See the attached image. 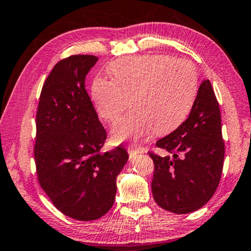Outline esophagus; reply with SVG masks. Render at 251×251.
Segmentation results:
<instances>
[{
	"label": "esophagus",
	"mask_w": 251,
	"mask_h": 251,
	"mask_svg": "<svg viewBox=\"0 0 251 251\" xmlns=\"http://www.w3.org/2000/svg\"><path fill=\"white\" fill-rule=\"evenodd\" d=\"M128 152H129V156H130V157L133 158L134 156L139 155L141 151H140L139 150H133V148H128Z\"/></svg>",
	"instance_id": "34e87169"
}]
</instances>
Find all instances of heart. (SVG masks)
<instances>
[{
    "label": "heart",
    "instance_id": "b5f03b06",
    "mask_svg": "<svg viewBox=\"0 0 251 251\" xmlns=\"http://www.w3.org/2000/svg\"><path fill=\"white\" fill-rule=\"evenodd\" d=\"M113 80L97 77L92 99L97 113L114 122L129 107L133 110L115 123V141L140 143L152 132L176 129L188 117L198 92L195 65L165 54L123 57L108 67Z\"/></svg>",
    "mask_w": 251,
    "mask_h": 251
}]
</instances>
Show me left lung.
Returning a JSON list of instances; mask_svg holds the SVG:
<instances>
[{"label": "left lung", "mask_w": 251, "mask_h": 251, "mask_svg": "<svg viewBox=\"0 0 251 251\" xmlns=\"http://www.w3.org/2000/svg\"><path fill=\"white\" fill-rule=\"evenodd\" d=\"M150 152L154 161L151 191L156 204L176 214L201 208L219 186L224 161L221 112L209 80L199 86L188 119Z\"/></svg>", "instance_id": "left-lung-1"}]
</instances>
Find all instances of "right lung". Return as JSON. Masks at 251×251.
Segmentation results:
<instances>
[{"mask_svg": "<svg viewBox=\"0 0 251 251\" xmlns=\"http://www.w3.org/2000/svg\"><path fill=\"white\" fill-rule=\"evenodd\" d=\"M94 55L54 65L39 97L34 148L38 181L53 205L78 221H94L114 204L117 177L129 155L119 146L101 152L106 131L85 88Z\"/></svg>", "mask_w": 251, "mask_h": 251, "instance_id": "add662e5", "label": "right lung"}]
</instances>
